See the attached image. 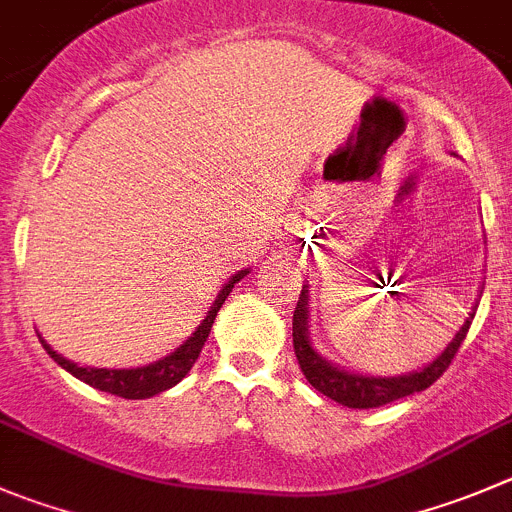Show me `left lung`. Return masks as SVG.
I'll list each match as a JSON object with an SVG mask.
<instances>
[{
	"mask_svg": "<svg viewBox=\"0 0 512 512\" xmlns=\"http://www.w3.org/2000/svg\"><path fill=\"white\" fill-rule=\"evenodd\" d=\"M472 316H475V309L467 316L465 324L460 326V332L455 334V339L447 344L445 352L437 359H432L430 364H425L422 369H415V372L407 374H394V377H374V374L349 372V369L329 362V359L316 352L309 337V286H304L294 311V352L296 359H299L301 372H304V377L309 379V384L316 392L334 399L339 405L352 407V410H372V407L389 405V402L407 397V394L422 392L432 382H437L442 377V372L452 364L460 344L465 342Z\"/></svg>",
	"mask_w": 512,
	"mask_h": 512,
	"instance_id": "obj_1",
	"label": "left lung"
}]
</instances>
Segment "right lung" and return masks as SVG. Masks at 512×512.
Wrapping results in <instances>:
<instances>
[{"label": "right lung", "mask_w": 512, "mask_h": 512, "mask_svg": "<svg viewBox=\"0 0 512 512\" xmlns=\"http://www.w3.org/2000/svg\"><path fill=\"white\" fill-rule=\"evenodd\" d=\"M246 274H251V269H243L238 271V274H233L231 279H228V284H223V289L218 291L216 301L211 304V309H208V314L203 316L201 324L196 326V332L191 334V337L186 339V342L180 344L175 352H170L168 357L158 359V362L153 364H145V367H133V369H102V367H80L77 362H70L67 357H62V354H57L55 349L50 347V344L42 339V334H37L42 342V347H45V352L50 354L52 359H55L57 364H60L62 369H67V372L72 374V377H77L80 382L90 384V387L100 389V392H107V394H118V397H125V399H148V397H155V394L165 392V389L175 387V384L180 382V379L186 377L188 372H191V367L196 364L198 354H201L203 344H206L208 334H211V326L213 321H216V314L218 309L223 306V301L228 299V294H231L233 286L238 284V281L243 279Z\"/></svg>", "instance_id": "right-lung-1"}]
</instances>
